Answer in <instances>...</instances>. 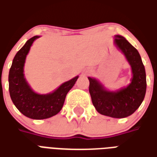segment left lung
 <instances>
[{"label": "left lung", "instance_id": "obj_1", "mask_svg": "<svg viewBox=\"0 0 157 157\" xmlns=\"http://www.w3.org/2000/svg\"><path fill=\"white\" fill-rule=\"evenodd\" d=\"M114 44L124 55L131 66L133 77L130 84L110 92L96 79L88 77L89 92L97 111L102 115L122 118L131 115L140 106L146 92L145 66L138 50L120 35H115Z\"/></svg>", "mask_w": 157, "mask_h": 157}]
</instances>
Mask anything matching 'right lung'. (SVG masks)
I'll return each mask as SVG.
<instances>
[{
	"mask_svg": "<svg viewBox=\"0 0 157 157\" xmlns=\"http://www.w3.org/2000/svg\"><path fill=\"white\" fill-rule=\"evenodd\" d=\"M39 38L34 36L16 54L9 71V92L12 102L23 115L33 119H44L56 115L65 102L66 94L75 85L79 76L63 83L48 94H38L28 84L23 74L27 55L33 41Z\"/></svg>",
	"mask_w": 157,
	"mask_h": 157,
	"instance_id": "1",
	"label": "right lung"
}]
</instances>
